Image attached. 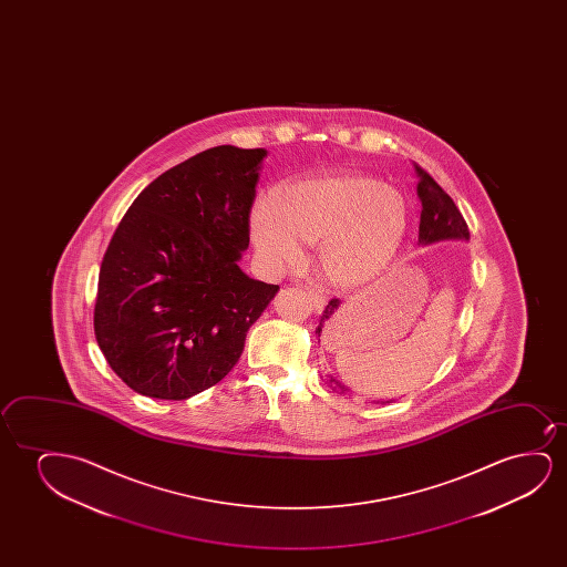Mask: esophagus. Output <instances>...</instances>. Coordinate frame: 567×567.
<instances>
[{"instance_id": "1", "label": "esophagus", "mask_w": 567, "mask_h": 567, "mask_svg": "<svg viewBox=\"0 0 567 567\" xmlns=\"http://www.w3.org/2000/svg\"><path fill=\"white\" fill-rule=\"evenodd\" d=\"M308 298H310V302L311 306H313V310H323V306H326V298L319 295L318 290H308Z\"/></svg>"}]
</instances>
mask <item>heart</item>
<instances>
[{
	"mask_svg": "<svg viewBox=\"0 0 567 567\" xmlns=\"http://www.w3.org/2000/svg\"><path fill=\"white\" fill-rule=\"evenodd\" d=\"M409 223L403 192L360 172L288 184L277 199L259 197L249 213L251 240L269 264L296 265L303 244H316L321 277L344 290L388 272Z\"/></svg>",
	"mask_w": 567,
	"mask_h": 567,
	"instance_id": "b5f03b06",
	"label": "heart"
}]
</instances>
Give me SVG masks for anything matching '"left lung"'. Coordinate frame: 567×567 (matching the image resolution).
I'll use <instances>...</instances> for the list:
<instances>
[{
  "label": "left lung",
  "instance_id": "8db88e82",
  "mask_svg": "<svg viewBox=\"0 0 567 567\" xmlns=\"http://www.w3.org/2000/svg\"><path fill=\"white\" fill-rule=\"evenodd\" d=\"M414 172H416V178H419L416 194H419L420 203H422L419 226L420 246H430V244L443 240L468 241V238H471L468 226H466L465 218L458 213L457 205L453 203L450 195L445 194L442 187L437 186V182L426 171H422L419 164H414ZM339 306H341V300H337V298L327 303L326 310L319 318V326L316 327L318 337H321V331L326 327L333 326L331 321H333ZM326 383L327 388L333 389L334 393H339V395H352V389L337 380L333 373H327ZM391 401H373V403H391Z\"/></svg>",
  "mask_w": 567,
  "mask_h": 567
}]
</instances>
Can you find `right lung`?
<instances>
[{
    "label": "right lung",
    "mask_w": 567,
    "mask_h": 567,
    "mask_svg": "<svg viewBox=\"0 0 567 567\" xmlns=\"http://www.w3.org/2000/svg\"><path fill=\"white\" fill-rule=\"evenodd\" d=\"M265 148H207L151 182L110 240L94 334L141 395L182 401L238 362L249 327L277 295L238 261Z\"/></svg>",
    "instance_id": "add662e5"
}]
</instances>
